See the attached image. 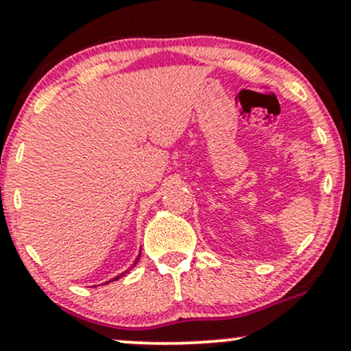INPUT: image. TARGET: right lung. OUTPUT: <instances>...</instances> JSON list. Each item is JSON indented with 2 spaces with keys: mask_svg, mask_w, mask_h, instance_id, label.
Segmentation results:
<instances>
[{
  "mask_svg": "<svg viewBox=\"0 0 351 351\" xmlns=\"http://www.w3.org/2000/svg\"><path fill=\"white\" fill-rule=\"evenodd\" d=\"M138 259H140V256H138V257H136V259H135V264H136V263H138ZM135 264H134V265H135ZM122 276H123V274H120V276H119V277H115V279H114V280H117V279H120V277H122ZM106 284H108V282H106Z\"/></svg>",
  "mask_w": 351,
  "mask_h": 351,
  "instance_id": "add662e5",
  "label": "right lung"
}]
</instances>
